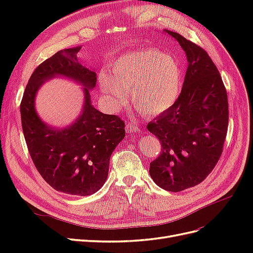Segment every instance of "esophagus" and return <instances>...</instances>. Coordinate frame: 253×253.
I'll return each mask as SVG.
<instances>
[{
	"label": "esophagus",
	"mask_w": 253,
	"mask_h": 253,
	"mask_svg": "<svg viewBox=\"0 0 253 253\" xmlns=\"http://www.w3.org/2000/svg\"><path fill=\"white\" fill-rule=\"evenodd\" d=\"M126 129L127 133H136L139 131V126L138 125L135 124V122H128L126 126Z\"/></svg>",
	"instance_id": "1"
}]
</instances>
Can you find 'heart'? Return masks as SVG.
<instances>
[{"mask_svg":"<svg viewBox=\"0 0 253 253\" xmlns=\"http://www.w3.org/2000/svg\"><path fill=\"white\" fill-rule=\"evenodd\" d=\"M99 86L114 109H120L127 94L144 116L170 111L180 96L182 71L178 60L155 49L128 52L115 61L111 75H99Z\"/></svg>","mask_w":253,"mask_h":253,"instance_id":"1","label":"heart"}]
</instances>
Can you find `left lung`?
<instances>
[{"label":"left lung","mask_w":253,"mask_h":253,"mask_svg":"<svg viewBox=\"0 0 253 253\" xmlns=\"http://www.w3.org/2000/svg\"><path fill=\"white\" fill-rule=\"evenodd\" d=\"M185 51L188 68L173 108L147 126L162 144L150 164L157 186L179 192L201 183L217 164L228 128V97L215 64L202 47L164 30Z\"/></svg>","instance_id":"obj_1"}]
</instances>
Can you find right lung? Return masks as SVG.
I'll return each mask as SVG.
<instances>
[{"label": "right lung", "instance_id": "right-lung-1", "mask_svg": "<svg viewBox=\"0 0 253 253\" xmlns=\"http://www.w3.org/2000/svg\"><path fill=\"white\" fill-rule=\"evenodd\" d=\"M81 46L59 50L38 66L30 77L20 106L22 128L29 154L44 180L65 194L86 196L108 178L113 151L125 138V122L103 114L91 104L89 90L96 73L77 58ZM63 77L84 87V105L71 125L55 128L44 123L35 110L37 90L46 81Z\"/></svg>", "mask_w": 253, "mask_h": 253}]
</instances>
